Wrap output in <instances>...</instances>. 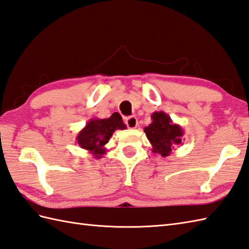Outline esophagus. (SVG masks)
I'll use <instances>...</instances> for the list:
<instances>
[{"label":"esophagus","mask_w":249,"mask_h":249,"mask_svg":"<svg viewBox=\"0 0 249 249\" xmlns=\"http://www.w3.org/2000/svg\"><path fill=\"white\" fill-rule=\"evenodd\" d=\"M126 125H127V127H128V128H131V129L137 128V126H138V119H137L136 117H129V118H127V119H126Z\"/></svg>","instance_id":"esophagus-1"}]
</instances>
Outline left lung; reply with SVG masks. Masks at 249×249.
I'll return each instance as SVG.
<instances>
[{
  "instance_id": "left-lung-1",
  "label": "left lung",
  "mask_w": 249,
  "mask_h": 249,
  "mask_svg": "<svg viewBox=\"0 0 249 249\" xmlns=\"http://www.w3.org/2000/svg\"><path fill=\"white\" fill-rule=\"evenodd\" d=\"M151 118L153 122L144 128V132L152 144V152L167 157L175 146L182 144L184 131L164 111H155Z\"/></svg>"
}]
</instances>
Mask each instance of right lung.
Returning a JSON list of instances; mask_svg holds the SVG:
<instances>
[{
    "label": "right lung",
    "instance_id": "add662e5",
    "mask_svg": "<svg viewBox=\"0 0 249 249\" xmlns=\"http://www.w3.org/2000/svg\"><path fill=\"white\" fill-rule=\"evenodd\" d=\"M117 129H126L121 115L115 112L108 119L93 118L78 132L76 142L78 146L88 151L95 159H100L106 154L105 147Z\"/></svg>",
    "mask_w": 249,
    "mask_h": 249
}]
</instances>
